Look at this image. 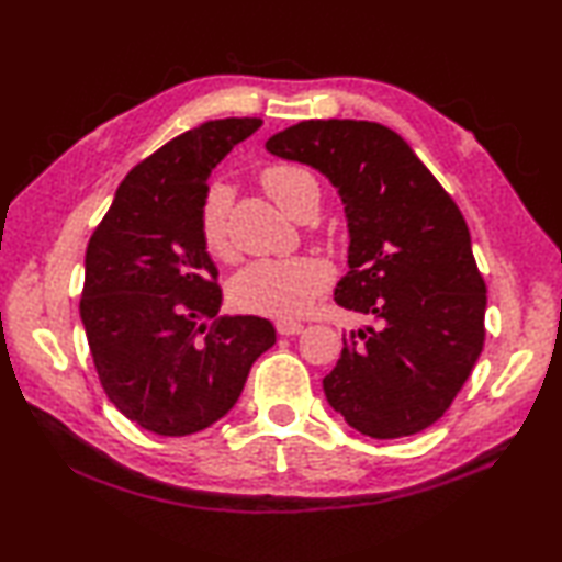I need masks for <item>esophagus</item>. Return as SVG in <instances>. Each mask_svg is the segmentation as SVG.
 Listing matches in <instances>:
<instances>
[{
	"label": "esophagus",
	"instance_id": "esophagus-1",
	"mask_svg": "<svg viewBox=\"0 0 562 562\" xmlns=\"http://www.w3.org/2000/svg\"><path fill=\"white\" fill-rule=\"evenodd\" d=\"M276 330H278V335H284V337H289V335H299V333H303V324H301V322L278 319V322H276Z\"/></svg>",
	"mask_w": 562,
	"mask_h": 562
}]
</instances>
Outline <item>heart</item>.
Here are the masks:
<instances>
[{"instance_id": "b5f03b06", "label": "heart", "mask_w": 562, "mask_h": 562, "mask_svg": "<svg viewBox=\"0 0 562 562\" xmlns=\"http://www.w3.org/2000/svg\"><path fill=\"white\" fill-rule=\"evenodd\" d=\"M263 188L291 215H296L310 190H316L314 177L296 165H276L263 172ZM234 190L227 181L215 179L206 186L200 206V236L209 255H229L227 217ZM330 284V268L312 257L255 261L234 276L229 284L232 305L240 312L294 319L310 310L314 299Z\"/></svg>"}]
</instances>
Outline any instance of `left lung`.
I'll return each mask as SVG.
<instances>
[{
    "instance_id": "left-lung-1",
    "label": "left lung",
    "mask_w": 562,
    "mask_h": 562,
    "mask_svg": "<svg viewBox=\"0 0 562 562\" xmlns=\"http://www.w3.org/2000/svg\"><path fill=\"white\" fill-rule=\"evenodd\" d=\"M266 149L312 165L337 188L351 246L335 303L376 322L341 337L324 379L328 404L372 438L427 429L484 347L486 284L459 206L411 146L374 121H301Z\"/></svg>"
}]
</instances>
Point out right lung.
<instances>
[{
  "mask_svg": "<svg viewBox=\"0 0 562 562\" xmlns=\"http://www.w3.org/2000/svg\"><path fill=\"white\" fill-rule=\"evenodd\" d=\"M259 126L215 119L169 139L121 181L89 238L80 316L91 358L110 402L146 431L188 436L221 420L276 345L261 316H217L223 289L200 236L211 169Z\"/></svg>",
  "mask_w": 562,
  "mask_h": 562,
  "instance_id": "1",
  "label": "right lung"
}]
</instances>
